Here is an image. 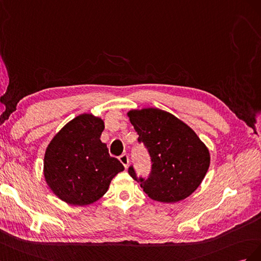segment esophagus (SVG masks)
I'll return each instance as SVG.
<instances>
[{"mask_svg": "<svg viewBox=\"0 0 261 261\" xmlns=\"http://www.w3.org/2000/svg\"><path fill=\"white\" fill-rule=\"evenodd\" d=\"M119 161H120V162L122 163V165L126 168V166H128V164H129V158H128V155H126L125 153L122 154V155H120V156H119Z\"/></svg>", "mask_w": 261, "mask_h": 261, "instance_id": "esophagus-1", "label": "esophagus"}]
</instances>
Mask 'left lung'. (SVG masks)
Masks as SVG:
<instances>
[{"mask_svg":"<svg viewBox=\"0 0 261 261\" xmlns=\"http://www.w3.org/2000/svg\"><path fill=\"white\" fill-rule=\"evenodd\" d=\"M130 121L151 158V173L138 177L133 166L128 172L151 199L173 203L195 191L209 169L210 154L191 128L158 108L131 110Z\"/></svg>","mask_w":261,"mask_h":261,"instance_id":"1","label":"left lung"}]
</instances>
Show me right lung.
Masks as SVG:
<instances>
[{
	"label": "right lung",
	"mask_w": 261,
	"mask_h": 261,
	"mask_svg": "<svg viewBox=\"0 0 261 261\" xmlns=\"http://www.w3.org/2000/svg\"><path fill=\"white\" fill-rule=\"evenodd\" d=\"M100 118L80 115L59 131L48 145L43 174L50 189L73 205H87L107 192L111 179L124 169L100 141Z\"/></svg>",
	"instance_id": "1"
}]
</instances>
